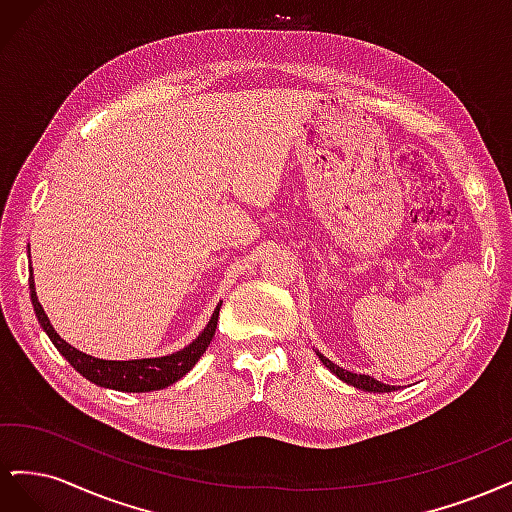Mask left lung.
Here are the masks:
<instances>
[{"label": "left lung", "mask_w": 512, "mask_h": 512, "mask_svg": "<svg viewBox=\"0 0 512 512\" xmlns=\"http://www.w3.org/2000/svg\"><path fill=\"white\" fill-rule=\"evenodd\" d=\"M318 359L322 361V365L327 367L331 374H335L339 380H344L346 384H350V386H356V389H361V391H367V393H391V391H395V386H391V384H384V382H378L376 378H371V376H365V374H352V371H348V369H344V367H339V365H335L333 361H329L327 356H322L320 352H318Z\"/></svg>", "instance_id": "left-lung-1"}]
</instances>
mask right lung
<instances>
[{"label": "right lung", "instance_id": "right-lung-1", "mask_svg": "<svg viewBox=\"0 0 512 512\" xmlns=\"http://www.w3.org/2000/svg\"><path fill=\"white\" fill-rule=\"evenodd\" d=\"M29 297H32V305L36 318L40 322V327L44 333L49 335L59 354L79 371L83 378L89 382H94L98 386H104V389H115V391H126V393H149V391H160L166 389L179 378H183L188 371L198 363L200 356L209 348L211 339L215 335V327H218V318H220V307L218 303L211 320L207 322V327L203 329L192 344L185 348L158 356V359H134V361H104L96 359V356H89L81 350L72 348L68 342H64L53 329V324L49 316L44 314V309L36 297V284H34V275L32 267H29Z\"/></svg>", "mask_w": 512, "mask_h": 512}]
</instances>
